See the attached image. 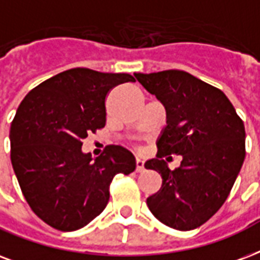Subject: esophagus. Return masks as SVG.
Instances as JSON below:
<instances>
[{
  "instance_id": "obj_1",
  "label": "esophagus",
  "mask_w": 260,
  "mask_h": 260,
  "mask_svg": "<svg viewBox=\"0 0 260 260\" xmlns=\"http://www.w3.org/2000/svg\"><path fill=\"white\" fill-rule=\"evenodd\" d=\"M144 170V161L142 158H136V172L140 173Z\"/></svg>"
}]
</instances>
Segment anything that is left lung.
I'll return each mask as SVG.
<instances>
[{"instance_id": "left-lung-1", "label": "left lung", "mask_w": 260, "mask_h": 260, "mask_svg": "<svg viewBox=\"0 0 260 260\" xmlns=\"http://www.w3.org/2000/svg\"><path fill=\"white\" fill-rule=\"evenodd\" d=\"M135 77L166 110L156 158L146 162L162 177L161 189L147 198L148 209L166 226L196 229L231 193L245 158L244 122L222 91L191 73L170 69ZM172 153L183 156L174 171L161 159Z\"/></svg>"}]
</instances>
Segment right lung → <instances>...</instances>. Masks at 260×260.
Masks as SVG:
<instances>
[{"mask_svg":"<svg viewBox=\"0 0 260 260\" xmlns=\"http://www.w3.org/2000/svg\"><path fill=\"white\" fill-rule=\"evenodd\" d=\"M128 73L73 68L29 91L11 124V161L21 192L42 221L62 232L86 226L104 211L118 173L136 168L134 154L108 146L96 158L82 140L104 128L105 99Z\"/></svg>","mask_w":260,"mask_h":260,"instance_id":"add662e5","label":"right lung"}]
</instances>
